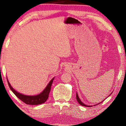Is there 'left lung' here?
<instances>
[{
  "instance_id": "obj_1",
  "label": "left lung",
  "mask_w": 126,
  "mask_h": 126,
  "mask_svg": "<svg viewBox=\"0 0 126 126\" xmlns=\"http://www.w3.org/2000/svg\"><path fill=\"white\" fill-rule=\"evenodd\" d=\"M76 99H77V102H78L79 103V104H81V106H84V107H93V106H87V105H85V104H84L82 102H81V101L80 100V99H79V96H78V94H77V93H76ZM104 100H103V101H104ZM102 102H103V101H102ZM97 104H98V103ZM97 104H96V105H97Z\"/></svg>"
}]
</instances>
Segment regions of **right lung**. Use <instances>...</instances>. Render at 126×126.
Listing matches in <instances>:
<instances>
[{
	"label": "right lung",
	"mask_w": 126,
	"mask_h": 126,
	"mask_svg": "<svg viewBox=\"0 0 126 126\" xmlns=\"http://www.w3.org/2000/svg\"><path fill=\"white\" fill-rule=\"evenodd\" d=\"M53 79H54V78H53L51 80L47 85V86L43 90V91L41 93H40L39 94L34 96H29L23 95L22 94L18 93L17 91H16L11 85L7 78V81L9 86L12 92L15 94V95L19 99L22 100L23 102L27 104H30V105H38V104H42L44 103L47 100L51 90V87Z\"/></svg>",
	"instance_id": "obj_1"
}]
</instances>
